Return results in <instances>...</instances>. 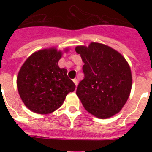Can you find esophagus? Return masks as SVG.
<instances>
[{"label":"esophagus","instance_id":"1","mask_svg":"<svg viewBox=\"0 0 152 152\" xmlns=\"http://www.w3.org/2000/svg\"><path fill=\"white\" fill-rule=\"evenodd\" d=\"M73 81H74V83H75V86H76V87H77V84H78V81H77V79H74V80H73Z\"/></svg>","mask_w":152,"mask_h":152}]
</instances>
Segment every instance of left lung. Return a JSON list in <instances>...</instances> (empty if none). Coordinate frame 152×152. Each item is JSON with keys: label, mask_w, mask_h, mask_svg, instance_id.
<instances>
[{"label": "left lung", "mask_w": 152, "mask_h": 152, "mask_svg": "<svg viewBox=\"0 0 152 152\" xmlns=\"http://www.w3.org/2000/svg\"><path fill=\"white\" fill-rule=\"evenodd\" d=\"M83 62L84 78L76 94L87 111L100 119L121 110L132 89V73L125 58L110 47L97 42L75 48Z\"/></svg>", "instance_id": "left-lung-1"}]
</instances>
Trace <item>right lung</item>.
Returning a JSON list of instances; mask_svg holds the SVG:
<instances>
[{"label":"right lung","instance_id":"add662e5","mask_svg":"<svg viewBox=\"0 0 152 152\" xmlns=\"http://www.w3.org/2000/svg\"><path fill=\"white\" fill-rule=\"evenodd\" d=\"M61 55L56 48L37 51L21 67L17 89L31 111L39 114L54 112L62 105L68 93L75 91V84L68 78L67 70L58 65Z\"/></svg>","mask_w":152,"mask_h":152}]
</instances>
